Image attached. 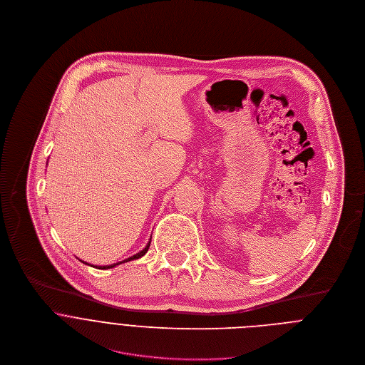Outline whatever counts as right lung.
I'll return each instance as SVG.
<instances>
[{
	"mask_svg": "<svg viewBox=\"0 0 365 365\" xmlns=\"http://www.w3.org/2000/svg\"><path fill=\"white\" fill-rule=\"evenodd\" d=\"M148 249H150V243H148V246L147 247H145L142 252H139V253H136L135 256H132V257H129V259H126V260H123V262H128V260H133V259H139L140 256H143L145 253H147L148 252ZM123 262H120V263H123ZM113 266H116V264H110V266H99V269H110V267H113Z\"/></svg>",
	"mask_w": 365,
	"mask_h": 365,
	"instance_id": "right-lung-1",
	"label": "right lung"
}]
</instances>
